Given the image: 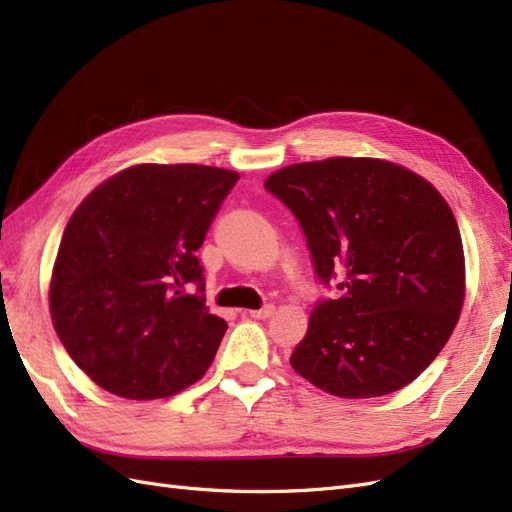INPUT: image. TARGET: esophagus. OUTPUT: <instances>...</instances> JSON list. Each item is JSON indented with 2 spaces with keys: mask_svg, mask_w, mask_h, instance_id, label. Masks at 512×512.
<instances>
[{
  "mask_svg": "<svg viewBox=\"0 0 512 512\" xmlns=\"http://www.w3.org/2000/svg\"><path fill=\"white\" fill-rule=\"evenodd\" d=\"M275 312V305H262L260 309H250V312H247V316H252V318H258V320H262V318H269L271 314Z\"/></svg>",
  "mask_w": 512,
  "mask_h": 512,
  "instance_id": "esophagus-1",
  "label": "esophagus"
}]
</instances>
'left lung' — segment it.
Instances as JSON below:
<instances>
[{
    "instance_id": "1",
    "label": "left lung",
    "mask_w": 512,
    "mask_h": 512,
    "mask_svg": "<svg viewBox=\"0 0 512 512\" xmlns=\"http://www.w3.org/2000/svg\"><path fill=\"white\" fill-rule=\"evenodd\" d=\"M265 190L297 218L314 273L342 297L320 299L290 365L337 397L404 389L451 337L466 265L451 207L393 162L331 158L277 170Z\"/></svg>"
}]
</instances>
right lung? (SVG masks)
<instances>
[{"mask_svg":"<svg viewBox=\"0 0 512 512\" xmlns=\"http://www.w3.org/2000/svg\"><path fill=\"white\" fill-rule=\"evenodd\" d=\"M237 181L213 166L141 164L74 211L51 316L72 361L104 391L168 397L211 365L228 324L209 314L196 250Z\"/></svg>","mask_w":512,"mask_h":512,"instance_id":"1","label":"right lung"}]
</instances>
